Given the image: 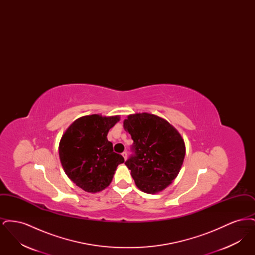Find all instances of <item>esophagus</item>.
Listing matches in <instances>:
<instances>
[{
    "label": "esophagus",
    "mask_w": 255,
    "mask_h": 255,
    "mask_svg": "<svg viewBox=\"0 0 255 255\" xmlns=\"http://www.w3.org/2000/svg\"><path fill=\"white\" fill-rule=\"evenodd\" d=\"M122 156H123L124 159L126 160V159H127V152H123V153H122Z\"/></svg>",
    "instance_id": "1"
}]
</instances>
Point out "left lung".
I'll return each mask as SVG.
<instances>
[{"label": "left lung", "instance_id": "1", "mask_svg": "<svg viewBox=\"0 0 255 255\" xmlns=\"http://www.w3.org/2000/svg\"><path fill=\"white\" fill-rule=\"evenodd\" d=\"M123 127L133 140V154L125 161L135 185L156 194L173 182L182 168L185 144L181 133L162 118L149 113L129 115Z\"/></svg>", "mask_w": 255, "mask_h": 255}]
</instances>
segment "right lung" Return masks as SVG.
<instances>
[{
  "instance_id": "right-lung-1",
  "label": "right lung",
  "mask_w": 255,
  "mask_h": 255,
  "mask_svg": "<svg viewBox=\"0 0 255 255\" xmlns=\"http://www.w3.org/2000/svg\"><path fill=\"white\" fill-rule=\"evenodd\" d=\"M120 120V116H84L74 121L61 137L63 169L86 192L97 193L109 186L117 167L124 162L107 138L110 129Z\"/></svg>"
}]
</instances>
